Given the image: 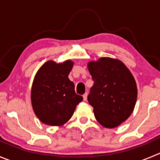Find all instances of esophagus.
Returning <instances> with one entry per match:
<instances>
[{
  "instance_id": "obj_1",
  "label": "esophagus",
  "mask_w": 160,
  "mask_h": 160,
  "mask_svg": "<svg viewBox=\"0 0 160 160\" xmlns=\"http://www.w3.org/2000/svg\"><path fill=\"white\" fill-rule=\"evenodd\" d=\"M83 100H84V101H86V100H87V98H88V93H85V94H83Z\"/></svg>"
}]
</instances>
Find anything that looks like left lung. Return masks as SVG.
<instances>
[{
  "mask_svg": "<svg viewBox=\"0 0 160 160\" xmlns=\"http://www.w3.org/2000/svg\"><path fill=\"white\" fill-rule=\"evenodd\" d=\"M94 80L88 100L95 117L106 128H115L132 113L137 98L135 79L118 59L101 58L88 64Z\"/></svg>",
  "mask_w": 160,
  "mask_h": 160,
  "instance_id": "8db88e82",
  "label": "left lung"
}]
</instances>
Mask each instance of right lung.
Instances as JSON below:
<instances>
[{
  "mask_svg": "<svg viewBox=\"0 0 160 160\" xmlns=\"http://www.w3.org/2000/svg\"><path fill=\"white\" fill-rule=\"evenodd\" d=\"M73 62L48 61L37 72L31 87V104L35 115L42 123L61 126L72 118L83 97L76 94L68 74Z\"/></svg>",
  "mask_w": 160,
  "mask_h": 160,
  "instance_id": "add662e5",
  "label": "right lung"
}]
</instances>
